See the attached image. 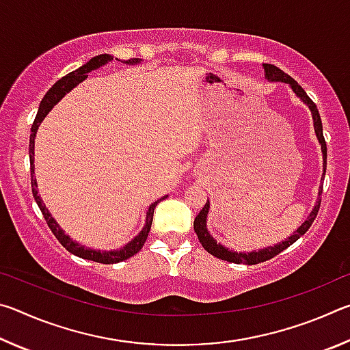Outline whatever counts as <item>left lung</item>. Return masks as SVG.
Listing matches in <instances>:
<instances>
[{
    "mask_svg": "<svg viewBox=\"0 0 350 350\" xmlns=\"http://www.w3.org/2000/svg\"><path fill=\"white\" fill-rule=\"evenodd\" d=\"M264 69H265V77H267L269 80L271 81H284V83H288L290 86H292L293 92L296 96L301 97V100L309 106V109L312 111V117H313V128H315V133H317V137L319 140V144H321V151H323V165H324V170H323V180H324V174H325V165H327V145H325V140H324V135H323V123H321V117H319V112L317 105L313 103V100L307 96L306 91L301 88L298 83H296L292 77L288 74L284 72L280 68H276L275 64H264ZM323 194V188L319 189V196ZM319 206H321V198L318 199V202L315 205V208L310 213V216L307 217V221L301 225V227L296 230L295 234L290 236L287 241L281 242V244H278L275 247H269V248H264V250H259V252H252V253H238V252H233V250H228V248H225L224 245L217 244V242L211 238L208 230H206V215H208V210H210V202L206 200V204L204 205V208L199 211V215L194 219V232H196L199 242L202 244V247L205 248L206 252L213 256H216L222 260H227V262H234V264H247V265H253V264H259V262H264V260H269L271 258H275L276 254H280L281 252L286 250L287 247H290L293 244V242L298 241L301 236H303L307 230L310 228V225L315 221V217L319 211Z\"/></svg>",
    "mask_w": 350,
    "mask_h": 350,
    "instance_id": "left-lung-1",
    "label": "left lung"
}]
</instances>
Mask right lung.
I'll use <instances>...</instances> for the list:
<instances>
[{
	"label": "right lung",
	"mask_w": 350,
	"mask_h": 350,
	"mask_svg": "<svg viewBox=\"0 0 350 350\" xmlns=\"http://www.w3.org/2000/svg\"><path fill=\"white\" fill-rule=\"evenodd\" d=\"M111 60H112L111 55H106V54L97 55V57L91 58V60L88 62L86 64H83L81 68H79L77 70H72V72H69L66 77H63V79L58 80L55 85L46 92V96L43 97V100H41L40 108H38V112H37V117H35V120L32 123V128H31V139H29V159H31L32 194H33L35 202L38 204L41 213H43L47 227L51 228V232L54 233V236L58 239V242H60V244L64 248H66L69 253H72L79 258L90 259V260H94V262H100V264L122 262V260L131 258V256H134L135 253L140 252V248L144 247L145 241L148 238V233H150V230H151L154 208H156V205L167 196L150 205V208H148V211H146V224H145L144 230H142V232L137 236H135V238L131 242H129V244H126L125 247L120 248V250H116V252H100V250H97L96 252V250H91V248H85L83 245L77 244V242L70 239L69 236L63 233V230L58 227V224L54 221V219H52V216L49 215V211H47L44 204L41 202V199L38 196V189H37V180H35V177H33V144H35V134H37V129L40 126V123L43 122V118L47 116V112L52 109V106L58 103V100H62V97H64V94L69 92L74 86H77L80 81L85 80L88 77V72H91V70L103 66V64H106ZM139 62H140L139 58H131V60H128L126 63L131 64V63H139Z\"/></svg>",
	"instance_id": "add662e5"
}]
</instances>
